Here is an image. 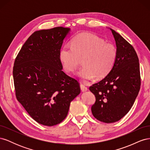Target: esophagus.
Listing matches in <instances>:
<instances>
[{"mask_svg":"<svg viewBox=\"0 0 150 150\" xmlns=\"http://www.w3.org/2000/svg\"><path fill=\"white\" fill-rule=\"evenodd\" d=\"M80 88H81V90L83 92L86 91L88 90V88L86 87V86L84 84H80Z\"/></svg>","mask_w":150,"mask_h":150,"instance_id":"1","label":"esophagus"}]
</instances>
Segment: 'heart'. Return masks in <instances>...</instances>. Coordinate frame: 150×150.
Wrapping results in <instances>:
<instances>
[{"label":"heart","instance_id":"1","mask_svg":"<svg viewBox=\"0 0 150 150\" xmlns=\"http://www.w3.org/2000/svg\"><path fill=\"white\" fill-rule=\"evenodd\" d=\"M117 57L114 44L89 33L76 35L71 45H64L59 52L61 64L69 73L74 72L83 59L84 66L78 75L84 81L94 77L98 79L105 78L114 67Z\"/></svg>","mask_w":150,"mask_h":150}]
</instances>
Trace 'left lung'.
Listing matches in <instances>:
<instances>
[{"mask_svg": "<svg viewBox=\"0 0 150 150\" xmlns=\"http://www.w3.org/2000/svg\"><path fill=\"white\" fill-rule=\"evenodd\" d=\"M114 36L117 57L110 73L89 90L96 97L91 107L95 118L106 123L120 120L131 110L141 86L139 59L134 47L111 29Z\"/></svg>", "mask_w": 150, "mask_h": 150, "instance_id": "obj_1", "label": "left lung"}]
</instances>
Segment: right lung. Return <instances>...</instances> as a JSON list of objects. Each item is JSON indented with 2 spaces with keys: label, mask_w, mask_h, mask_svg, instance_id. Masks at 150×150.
<instances>
[{
  "label": "right lung",
  "mask_w": 150,
  "mask_h": 150,
  "mask_svg": "<svg viewBox=\"0 0 150 150\" xmlns=\"http://www.w3.org/2000/svg\"><path fill=\"white\" fill-rule=\"evenodd\" d=\"M70 29L35 31L22 46L13 67L16 96L38 123L52 126L64 120L81 92L76 79L63 71L59 52Z\"/></svg>",
  "instance_id": "right-lung-1"
}]
</instances>
